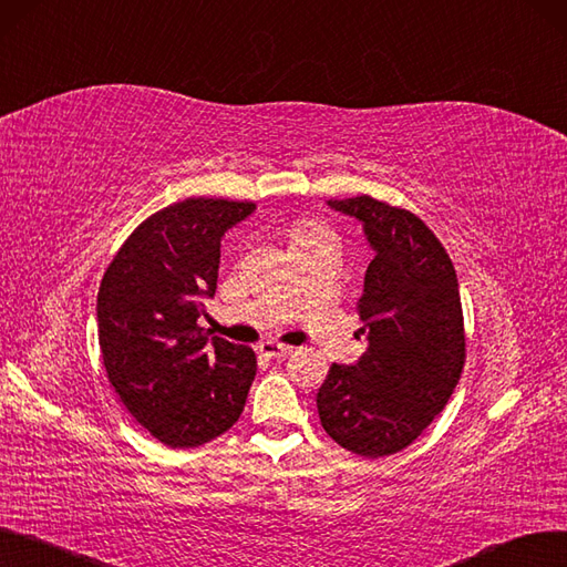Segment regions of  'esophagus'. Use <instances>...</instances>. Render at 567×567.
Wrapping results in <instances>:
<instances>
[{"label": "esophagus", "instance_id": "1", "mask_svg": "<svg viewBox=\"0 0 567 567\" xmlns=\"http://www.w3.org/2000/svg\"><path fill=\"white\" fill-rule=\"evenodd\" d=\"M258 351L265 355V358H284L288 353H292V347H286V344H279V342H262L258 347Z\"/></svg>", "mask_w": 567, "mask_h": 567}]
</instances>
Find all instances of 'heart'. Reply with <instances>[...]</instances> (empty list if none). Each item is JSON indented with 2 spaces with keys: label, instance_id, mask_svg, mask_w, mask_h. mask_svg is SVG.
<instances>
[{
  "label": "heart",
  "instance_id": "b5f03b06",
  "mask_svg": "<svg viewBox=\"0 0 567 567\" xmlns=\"http://www.w3.org/2000/svg\"><path fill=\"white\" fill-rule=\"evenodd\" d=\"M319 237H330V233L323 228L319 220L300 218V220L292 223V228H290V241L292 244H302V241H311V239H319Z\"/></svg>",
  "mask_w": 567,
  "mask_h": 567
}]
</instances>
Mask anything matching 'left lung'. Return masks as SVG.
Segmentation results:
<instances>
[{"label": "left lung", "instance_id": "obj_1", "mask_svg": "<svg viewBox=\"0 0 567 567\" xmlns=\"http://www.w3.org/2000/svg\"><path fill=\"white\" fill-rule=\"evenodd\" d=\"M362 223L374 258L358 300L368 351L330 368L316 395L326 433L351 454L391 456L444 410L465 365L454 262L412 212L370 195L328 199Z\"/></svg>", "mask_w": 567, "mask_h": 567}]
</instances>
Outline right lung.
<instances>
[{"label": "right lung", "mask_w": 567, "mask_h": 567, "mask_svg": "<svg viewBox=\"0 0 567 567\" xmlns=\"http://www.w3.org/2000/svg\"><path fill=\"white\" fill-rule=\"evenodd\" d=\"M254 202L188 197L148 216L113 256L97 292L106 377L125 410L172 449L207 444L244 412L254 349L197 323L214 298L220 239Z\"/></svg>", "instance_id": "add662e5"}]
</instances>
